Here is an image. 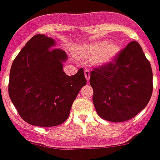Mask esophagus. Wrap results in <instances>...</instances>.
<instances>
[{
    "label": "esophagus",
    "mask_w": 160,
    "mask_h": 160,
    "mask_svg": "<svg viewBox=\"0 0 160 160\" xmlns=\"http://www.w3.org/2000/svg\"><path fill=\"white\" fill-rule=\"evenodd\" d=\"M85 77H86V80L89 81V78H90V73H89V71H85Z\"/></svg>",
    "instance_id": "obj_1"
}]
</instances>
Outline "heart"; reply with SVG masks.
Instances as JSON below:
<instances>
[{
  "label": "heart",
  "mask_w": 160,
  "mask_h": 160,
  "mask_svg": "<svg viewBox=\"0 0 160 160\" xmlns=\"http://www.w3.org/2000/svg\"><path fill=\"white\" fill-rule=\"evenodd\" d=\"M120 52V46L116 42L100 41L89 44L78 52V56L83 60L95 59L97 65H105L113 61Z\"/></svg>",
  "instance_id": "b5f03b06"
}]
</instances>
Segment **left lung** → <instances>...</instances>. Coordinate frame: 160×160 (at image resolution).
<instances>
[{
	"label": "left lung",
	"mask_w": 160,
	"mask_h": 160,
	"mask_svg": "<svg viewBox=\"0 0 160 160\" xmlns=\"http://www.w3.org/2000/svg\"><path fill=\"white\" fill-rule=\"evenodd\" d=\"M152 77L141 45L130 42L113 62L91 71L92 102L99 116L115 122L133 118L149 102Z\"/></svg>",
	"instance_id": "left-lung-1"
}]
</instances>
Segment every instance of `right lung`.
<instances>
[{
	"label": "right lung",
	"instance_id": "right-lung-1",
	"mask_svg": "<svg viewBox=\"0 0 160 160\" xmlns=\"http://www.w3.org/2000/svg\"><path fill=\"white\" fill-rule=\"evenodd\" d=\"M56 42L36 34L27 42L13 61L9 75L8 93L21 118L42 127L62 124L73 102L86 84L80 68L68 76L63 70L66 52L53 48Z\"/></svg>",
	"mask_w": 160,
	"mask_h": 160
}]
</instances>
